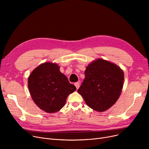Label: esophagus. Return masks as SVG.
Returning a JSON list of instances; mask_svg holds the SVG:
<instances>
[{
  "label": "esophagus",
  "instance_id": "esophagus-1",
  "mask_svg": "<svg viewBox=\"0 0 149 149\" xmlns=\"http://www.w3.org/2000/svg\"><path fill=\"white\" fill-rule=\"evenodd\" d=\"M74 85L75 86L77 89H78L79 88V87H80V83L79 82H76V83H75Z\"/></svg>",
  "mask_w": 149,
  "mask_h": 149
}]
</instances>
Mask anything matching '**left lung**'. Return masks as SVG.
I'll return each mask as SVG.
<instances>
[{"label": "left lung", "instance_id": "left-lung-1", "mask_svg": "<svg viewBox=\"0 0 149 149\" xmlns=\"http://www.w3.org/2000/svg\"><path fill=\"white\" fill-rule=\"evenodd\" d=\"M85 79L78 92L87 105L98 112L111 107L119 98L124 83V72L116 65L98 58L86 67Z\"/></svg>", "mask_w": 149, "mask_h": 149}]
</instances>
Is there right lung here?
<instances>
[{
	"label": "right lung",
	"mask_w": 149,
	"mask_h": 149,
	"mask_svg": "<svg viewBox=\"0 0 149 149\" xmlns=\"http://www.w3.org/2000/svg\"><path fill=\"white\" fill-rule=\"evenodd\" d=\"M28 89L36 105L47 113L58 112L68 96L75 91L56 63L46 62L35 68L28 77Z\"/></svg>",
	"instance_id": "add662e5"
}]
</instances>
